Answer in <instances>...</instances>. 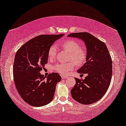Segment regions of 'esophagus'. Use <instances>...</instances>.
<instances>
[{
  "instance_id": "34e87169",
  "label": "esophagus",
  "mask_w": 126,
  "mask_h": 126,
  "mask_svg": "<svg viewBox=\"0 0 126 126\" xmlns=\"http://www.w3.org/2000/svg\"><path fill=\"white\" fill-rule=\"evenodd\" d=\"M61 78H62V79H66V78H68V77L65 76V75H61Z\"/></svg>"
}]
</instances>
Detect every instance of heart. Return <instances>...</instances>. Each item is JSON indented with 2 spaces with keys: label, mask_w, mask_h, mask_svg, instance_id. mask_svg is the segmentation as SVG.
Masks as SVG:
<instances>
[{
  "label": "heart",
  "mask_w": 126,
  "mask_h": 126,
  "mask_svg": "<svg viewBox=\"0 0 126 126\" xmlns=\"http://www.w3.org/2000/svg\"><path fill=\"white\" fill-rule=\"evenodd\" d=\"M62 47L70 52V59H73L79 65L84 63L86 58L87 51L86 48L79 46V43L75 40L68 39L61 43ZM56 47L52 45L48 52V60L52 61L56 56ZM75 66V63L71 61L68 63H58L53 66V69L56 72L60 74L66 75L72 71Z\"/></svg>",
  "instance_id": "1"
}]
</instances>
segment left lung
I'll return each instance as SVG.
<instances>
[{"mask_svg": "<svg viewBox=\"0 0 126 126\" xmlns=\"http://www.w3.org/2000/svg\"><path fill=\"white\" fill-rule=\"evenodd\" d=\"M68 36L80 39L87 47L86 63L78 73L87 76L84 80L75 78L71 96L83 105L92 104L101 98L109 88L112 77L111 56L106 44L88 32L72 33Z\"/></svg>", "mask_w": 126, "mask_h": 126, "instance_id": "left-lung-1", "label": "left lung"}]
</instances>
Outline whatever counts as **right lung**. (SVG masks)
I'll return each instance as SVG.
<instances>
[{
  "label": "right lung",
  "instance_id": "add662e5",
  "mask_svg": "<svg viewBox=\"0 0 126 126\" xmlns=\"http://www.w3.org/2000/svg\"><path fill=\"white\" fill-rule=\"evenodd\" d=\"M63 35H40L17 50L13 69L15 84L21 98L30 105L39 107L53 100L61 76L52 73L46 78L39 72L48 63L49 48Z\"/></svg>",
  "mask_w": 126,
  "mask_h": 126
}]
</instances>
